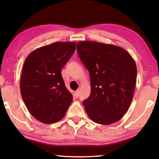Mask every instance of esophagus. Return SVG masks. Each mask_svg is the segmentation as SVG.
Returning a JSON list of instances; mask_svg holds the SVG:
<instances>
[{"label":"esophagus","mask_w":159,"mask_h":159,"mask_svg":"<svg viewBox=\"0 0 159 159\" xmlns=\"http://www.w3.org/2000/svg\"><path fill=\"white\" fill-rule=\"evenodd\" d=\"M79 93H80V92H79V90L78 89V90H76V91H75V92H74V94H75V96H76V97H78L79 96Z\"/></svg>","instance_id":"esophagus-1"}]
</instances>
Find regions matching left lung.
<instances>
[{
	"mask_svg": "<svg viewBox=\"0 0 159 159\" xmlns=\"http://www.w3.org/2000/svg\"><path fill=\"white\" fill-rule=\"evenodd\" d=\"M77 53L89 70L91 93L83 103L89 118L100 124H111L127 112L133 98L137 66L121 47L91 41L76 45Z\"/></svg>",
	"mask_w": 159,
	"mask_h": 159,
	"instance_id": "1",
	"label": "left lung"
}]
</instances>
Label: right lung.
Instances as JSON below:
<instances>
[{
	"label": "right lung",
	"instance_id": "add662e5",
	"mask_svg": "<svg viewBox=\"0 0 159 159\" xmlns=\"http://www.w3.org/2000/svg\"><path fill=\"white\" fill-rule=\"evenodd\" d=\"M75 49V42H57L35 49L25 59L20 92L29 113L42 123L61 120L72 102L61 72Z\"/></svg>",
	"mask_w": 159,
	"mask_h": 159
}]
</instances>
